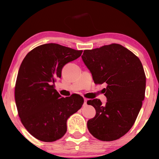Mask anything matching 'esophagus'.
Listing matches in <instances>:
<instances>
[{
	"mask_svg": "<svg viewBox=\"0 0 159 159\" xmlns=\"http://www.w3.org/2000/svg\"><path fill=\"white\" fill-rule=\"evenodd\" d=\"M87 98H84V106L87 105Z\"/></svg>",
	"mask_w": 159,
	"mask_h": 159,
	"instance_id": "34e87169",
	"label": "esophagus"
}]
</instances>
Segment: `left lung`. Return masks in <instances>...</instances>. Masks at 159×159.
<instances>
[{
	"instance_id": "left-lung-1",
	"label": "left lung",
	"mask_w": 159,
	"mask_h": 159,
	"mask_svg": "<svg viewBox=\"0 0 159 159\" xmlns=\"http://www.w3.org/2000/svg\"><path fill=\"white\" fill-rule=\"evenodd\" d=\"M82 59L95 84H104L107 102L87 101L96 113L87 121L89 133L96 139L111 141L127 133L135 121L145 98L146 74L138 57L120 44L112 43L85 50Z\"/></svg>"
}]
</instances>
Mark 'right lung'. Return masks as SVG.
<instances>
[{"instance_id":"obj_1","label":"right lung","mask_w":159,"mask_h":159,"mask_svg":"<svg viewBox=\"0 0 159 159\" xmlns=\"http://www.w3.org/2000/svg\"><path fill=\"white\" fill-rule=\"evenodd\" d=\"M57 43H46L31 50L20 65L15 100L23 126L36 139L52 142L67 131V120L81 108L80 96L63 98L55 89L63 67L81 55Z\"/></svg>"}]
</instances>
